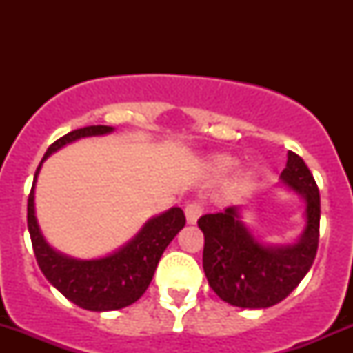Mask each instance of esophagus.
I'll list each match as a JSON object with an SVG mask.
<instances>
[{"label":"esophagus","mask_w":353,"mask_h":353,"mask_svg":"<svg viewBox=\"0 0 353 353\" xmlns=\"http://www.w3.org/2000/svg\"><path fill=\"white\" fill-rule=\"evenodd\" d=\"M203 210H205V208H203L201 203H198V201L190 203V205H188L186 208H184V213H186L188 223H196L199 216L203 215Z\"/></svg>","instance_id":"34e87169"}]
</instances>
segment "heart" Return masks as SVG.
<instances>
[{"label":"heart","instance_id":"b5f03b06","mask_svg":"<svg viewBox=\"0 0 353 353\" xmlns=\"http://www.w3.org/2000/svg\"><path fill=\"white\" fill-rule=\"evenodd\" d=\"M216 167H219V170H222V172H229V170H232L234 167H236V162H234L232 159H229V157H222V159L216 160Z\"/></svg>","mask_w":353,"mask_h":353}]
</instances>
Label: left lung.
<instances>
[{"mask_svg":"<svg viewBox=\"0 0 353 353\" xmlns=\"http://www.w3.org/2000/svg\"><path fill=\"white\" fill-rule=\"evenodd\" d=\"M282 181L305 199L304 234L297 244L268 248L256 243L239 220L237 206L198 220L205 236L203 270L212 290L237 307L265 309L279 304L312 266L319 243V190L302 157L288 152Z\"/></svg>","mask_w":353,"mask_h":353,"instance_id":"obj_1","label":"left lung"}]
</instances>
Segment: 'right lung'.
<instances>
[{"label": "right lung", "instance_id": "right-lung-1", "mask_svg": "<svg viewBox=\"0 0 353 353\" xmlns=\"http://www.w3.org/2000/svg\"><path fill=\"white\" fill-rule=\"evenodd\" d=\"M110 131V126H87L70 131L48 148L42 162L52 152L78 138L105 134ZM42 162L35 170L27 203V225L41 272L68 301L88 311H116L137 302L150 285L162 252L186 223L183 210L170 208L169 212L152 219L130 244L108 258L90 261L68 258L46 243L35 219L34 188Z\"/></svg>", "mask_w": 353, "mask_h": 353}]
</instances>
